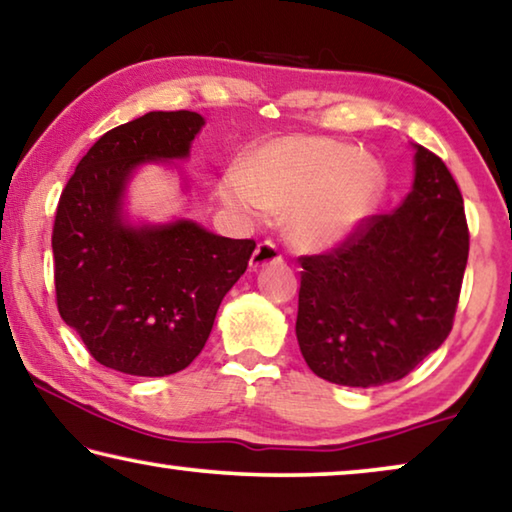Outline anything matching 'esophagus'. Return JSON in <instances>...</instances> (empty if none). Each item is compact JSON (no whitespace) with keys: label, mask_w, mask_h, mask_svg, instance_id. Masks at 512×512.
<instances>
[{"label":"esophagus","mask_w":512,"mask_h":512,"mask_svg":"<svg viewBox=\"0 0 512 512\" xmlns=\"http://www.w3.org/2000/svg\"><path fill=\"white\" fill-rule=\"evenodd\" d=\"M282 262V255L278 246L273 241H262L259 246L255 248L253 257H250V269H262L266 264H280Z\"/></svg>","instance_id":"esophagus-1"}]
</instances>
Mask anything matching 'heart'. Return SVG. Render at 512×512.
<instances>
[{
	"label": "heart",
	"instance_id": "obj_1",
	"mask_svg": "<svg viewBox=\"0 0 512 512\" xmlns=\"http://www.w3.org/2000/svg\"><path fill=\"white\" fill-rule=\"evenodd\" d=\"M386 190L379 160L333 137L292 135L259 147L246 170L220 179V197L248 220L289 213L287 236L303 253L338 248L377 211Z\"/></svg>",
	"mask_w": 512,
	"mask_h": 512
}]
</instances>
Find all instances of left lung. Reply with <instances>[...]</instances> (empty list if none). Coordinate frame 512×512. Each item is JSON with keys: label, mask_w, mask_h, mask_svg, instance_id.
I'll return each mask as SVG.
<instances>
[{"label": "left lung", "mask_w": 512, "mask_h": 512, "mask_svg": "<svg viewBox=\"0 0 512 512\" xmlns=\"http://www.w3.org/2000/svg\"><path fill=\"white\" fill-rule=\"evenodd\" d=\"M414 190L331 253L303 255L296 338L331 384L370 388L407 377L453 329L469 227L462 193L416 144Z\"/></svg>", "instance_id": "8db88e82"}]
</instances>
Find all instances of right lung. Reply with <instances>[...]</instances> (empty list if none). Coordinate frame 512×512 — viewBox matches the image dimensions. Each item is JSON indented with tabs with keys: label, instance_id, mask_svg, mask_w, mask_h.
<instances>
[{
	"label": "right lung",
	"instance_id": "1",
	"mask_svg": "<svg viewBox=\"0 0 512 512\" xmlns=\"http://www.w3.org/2000/svg\"><path fill=\"white\" fill-rule=\"evenodd\" d=\"M202 126L197 112H147L98 137L61 190L52 227L59 315L98 363L124 375L188 368L255 250L253 239L193 220L133 227L121 213L135 167L186 158Z\"/></svg>",
	"mask_w": 512,
	"mask_h": 512
}]
</instances>
